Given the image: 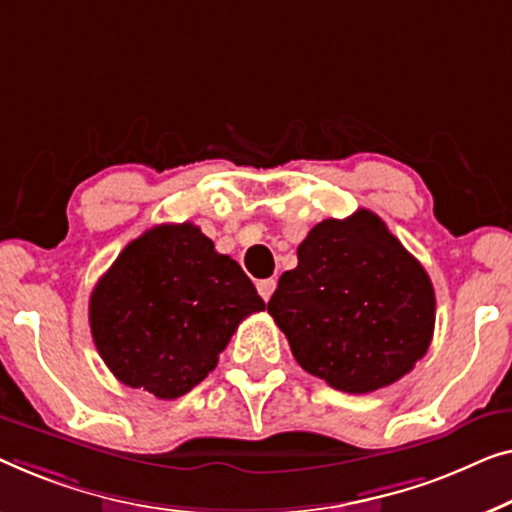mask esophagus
I'll use <instances>...</instances> for the list:
<instances>
[{
  "mask_svg": "<svg viewBox=\"0 0 512 512\" xmlns=\"http://www.w3.org/2000/svg\"><path fill=\"white\" fill-rule=\"evenodd\" d=\"M273 290H276V278H264V280H257V292L259 297H262L264 301L271 299Z\"/></svg>",
  "mask_w": 512,
  "mask_h": 512,
  "instance_id": "34e87169",
  "label": "esophagus"
}]
</instances>
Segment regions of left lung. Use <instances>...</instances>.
Returning <instances> with one entry per match:
<instances>
[{
	"label": "left lung",
	"instance_id": "left-lung-1",
	"mask_svg": "<svg viewBox=\"0 0 512 512\" xmlns=\"http://www.w3.org/2000/svg\"><path fill=\"white\" fill-rule=\"evenodd\" d=\"M278 280L266 311L299 366L348 394L397 383L424 357L436 322L434 285L376 213L322 220Z\"/></svg>",
	"mask_w": 512,
	"mask_h": 512
}]
</instances>
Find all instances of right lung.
<instances>
[{"mask_svg": "<svg viewBox=\"0 0 512 512\" xmlns=\"http://www.w3.org/2000/svg\"><path fill=\"white\" fill-rule=\"evenodd\" d=\"M266 304L192 222L157 225L122 250L90 297V329L120 383L157 399L199 385L248 315Z\"/></svg>", "mask_w": 512, "mask_h": 512, "instance_id": "add662e5", "label": "right lung"}]
</instances>
